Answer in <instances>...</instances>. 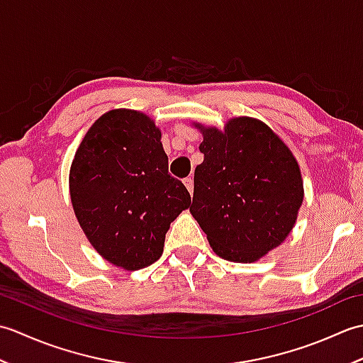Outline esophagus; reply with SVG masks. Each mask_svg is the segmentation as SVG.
<instances>
[{
    "label": "esophagus",
    "instance_id": "34e87169",
    "mask_svg": "<svg viewBox=\"0 0 363 363\" xmlns=\"http://www.w3.org/2000/svg\"><path fill=\"white\" fill-rule=\"evenodd\" d=\"M184 186L187 187V190L190 191V195L194 194V179H191L190 176H189V177H186V179H184Z\"/></svg>",
    "mask_w": 363,
    "mask_h": 363
}]
</instances>
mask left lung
<instances>
[{"label": "left lung", "instance_id": "left-lung-1", "mask_svg": "<svg viewBox=\"0 0 363 363\" xmlns=\"http://www.w3.org/2000/svg\"><path fill=\"white\" fill-rule=\"evenodd\" d=\"M190 212L212 250L230 262H254L279 246L303 204L291 151L265 123L230 120L225 133L203 128Z\"/></svg>", "mask_w": 363, "mask_h": 363}]
</instances>
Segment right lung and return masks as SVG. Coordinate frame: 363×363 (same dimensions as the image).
<instances>
[{
	"instance_id": "obj_1",
	"label": "right lung",
	"mask_w": 363,
	"mask_h": 363,
	"mask_svg": "<svg viewBox=\"0 0 363 363\" xmlns=\"http://www.w3.org/2000/svg\"><path fill=\"white\" fill-rule=\"evenodd\" d=\"M70 195L94 248L130 272L162 256L169 223L191 201L168 173L160 130L128 109L104 113L87 130L72 164Z\"/></svg>"
}]
</instances>
